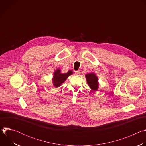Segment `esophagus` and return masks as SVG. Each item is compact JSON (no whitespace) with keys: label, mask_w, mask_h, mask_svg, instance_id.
Returning a JSON list of instances; mask_svg holds the SVG:
<instances>
[{"label":"esophagus","mask_w":146,"mask_h":146,"mask_svg":"<svg viewBox=\"0 0 146 146\" xmlns=\"http://www.w3.org/2000/svg\"><path fill=\"white\" fill-rule=\"evenodd\" d=\"M75 73L76 75H79L80 74V70H77V71H75Z\"/></svg>","instance_id":"esophagus-1"}]
</instances>
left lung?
Wrapping results in <instances>:
<instances>
[{"label": "left lung", "instance_id": "left-lung-1", "mask_svg": "<svg viewBox=\"0 0 146 146\" xmlns=\"http://www.w3.org/2000/svg\"><path fill=\"white\" fill-rule=\"evenodd\" d=\"M86 78L90 87L93 91H96L99 87L98 78L95 73H90L86 74Z\"/></svg>", "mask_w": 146, "mask_h": 146}]
</instances>
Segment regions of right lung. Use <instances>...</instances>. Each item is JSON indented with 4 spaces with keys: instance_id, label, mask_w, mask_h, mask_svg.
<instances>
[{
    "instance_id": "right-lung-1",
    "label": "right lung",
    "mask_w": 146,
    "mask_h": 146,
    "mask_svg": "<svg viewBox=\"0 0 146 146\" xmlns=\"http://www.w3.org/2000/svg\"><path fill=\"white\" fill-rule=\"evenodd\" d=\"M72 74L73 72L71 70H69L66 73H62L60 69H56L54 73V76L52 78L53 84L54 87H58L61 86V84L65 82L67 78Z\"/></svg>"
}]
</instances>
